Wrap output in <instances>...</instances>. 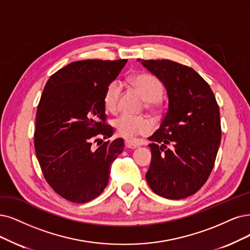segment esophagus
<instances>
[{"mask_svg": "<svg viewBox=\"0 0 250 250\" xmlns=\"http://www.w3.org/2000/svg\"><path fill=\"white\" fill-rule=\"evenodd\" d=\"M125 145L126 148H130V149H135V148H137V147L141 146L142 144H141L140 142H138V141H133V140H125Z\"/></svg>", "mask_w": 250, "mask_h": 250, "instance_id": "obj_1", "label": "esophagus"}]
</instances>
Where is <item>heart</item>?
I'll use <instances>...</instances> for the list:
<instances>
[{"label": "heart", "instance_id": "b5f03b06", "mask_svg": "<svg viewBox=\"0 0 250 250\" xmlns=\"http://www.w3.org/2000/svg\"><path fill=\"white\" fill-rule=\"evenodd\" d=\"M131 84L146 101V107L155 111L160 108V99L163 95L162 83L148 73H140L131 78ZM123 87L116 80L110 82L104 94V104L110 112L118 109L119 100L122 97ZM113 125L119 136L133 138L138 135H146L152 131L151 120L143 116H136L124 113L114 119Z\"/></svg>", "mask_w": 250, "mask_h": 250}]
</instances>
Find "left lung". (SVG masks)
I'll list each match as a JSON object with an SVG mask.
<instances>
[{
	"label": "left lung",
	"mask_w": 250,
	"mask_h": 250,
	"mask_svg": "<svg viewBox=\"0 0 250 250\" xmlns=\"http://www.w3.org/2000/svg\"><path fill=\"white\" fill-rule=\"evenodd\" d=\"M167 89L169 106L148 139L149 188L180 200L196 193L213 169L221 140L219 107L208 83L189 67L170 60H138ZM169 148H167V146Z\"/></svg>",
	"instance_id": "1"
}]
</instances>
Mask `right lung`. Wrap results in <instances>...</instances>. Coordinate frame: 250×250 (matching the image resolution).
I'll return each instance as SVG.
<instances>
[{"label":"right lung","instance_id":"1","mask_svg":"<svg viewBox=\"0 0 250 250\" xmlns=\"http://www.w3.org/2000/svg\"><path fill=\"white\" fill-rule=\"evenodd\" d=\"M127 60H85L51 75L37 108L35 150L46 181L61 197L86 203L107 187L110 168L124 139L92 142L113 135L106 124L104 94Z\"/></svg>","mask_w":250,"mask_h":250}]
</instances>
